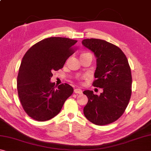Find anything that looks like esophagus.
Instances as JSON below:
<instances>
[{"label":"esophagus","mask_w":151,"mask_h":151,"mask_svg":"<svg viewBox=\"0 0 151 151\" xmlns=\"http://www.w3.org/2000/svg\"><path fill=\"white\" fill-rule=\"evenodd\" d=\"M74 92H75V93H77V94H82L83 93V91H82L81 89L80 88H75V90H74Z\"/></svg>","instance_id":"34e87169"}]
</instances>
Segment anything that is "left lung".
Here are the masks:
<instances>
[{
  "instance_id": "left-lung-1",
  "label": "left lung",
  "mask_w": 151,
  "mask_h": 151,
  "mask_svg": "<svg viewBox=\"0 0 151 151\" xmlns=\"http://www.w3.org/2000/svg\"><path fill=\"white\" fill-rule=\"evenodd\" d=\"M82 44L96 58L93 85L103 89L100 95L93 91L83 92L88 97L84 114L96 125L112 123L124 113L131 99L132 76L127 58L118 47L106 40L86 39Z\"/></svg>"
}]
</instances>
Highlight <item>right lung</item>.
Masks as SVG:
<instances>
[{
    "mask_svg": "<svg viewBox=\"0 0 151 151\" xmlns=\"http://www.w3.org/2000/svg\"><path fill=\"white\" fill-rule=\"evenodd\" d=\"M77 40L50 37L36 43L25 53L17 76V90L24 111L37 121H46L59 113L73 93L68 84L57 88L50 78L52 72L63 67L74 53Z\"/></svg>",
    "mask_w": 151,
    "mask_h": 151,
    "instance_id": "1",
    "label": "right lung"
}]
</instances>
